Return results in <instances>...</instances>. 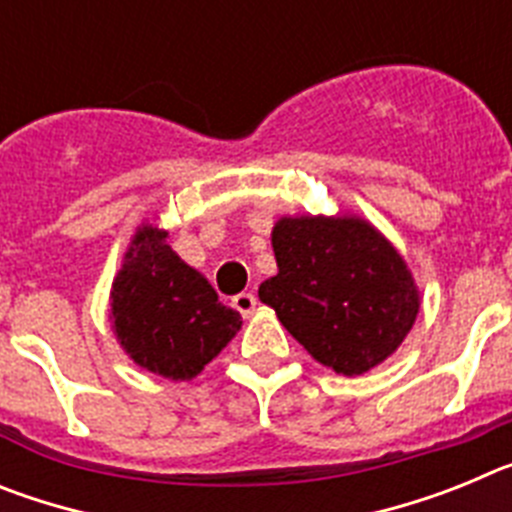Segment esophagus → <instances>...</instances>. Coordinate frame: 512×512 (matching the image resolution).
<instances>
[{
	"label": "esophagus",
	"mask_w": 512,
	"mask_h": 512,
	"mask_svg": "<svg viewBox=\"0 0 512 512\" xmlns=\"http://www.w3.org/2000/svg\"><path fill=\"white\" fill-rule=\"evenodd\" d=\"M233 307L241 312L243 318H248V315H253V310H256V295H251V292H241V295H235Z\"/></svg>",
	"instance_id": "1"
}]
</instances>
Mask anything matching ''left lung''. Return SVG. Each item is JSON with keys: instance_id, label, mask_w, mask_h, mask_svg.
I'll use <instances>...</instances> for the list:
<instances>
[{"instance_id": "8db88e82", "label": "left lung", "mask_w": 512, "mask_h": 512, "mask_svg": "<svg viewBox=\"0 0 512 512\" xmlns=\"http://www.w3.org/2000/svg\"><path fill=\"white\" fill-rule=\"evenodd\" d=\"M277 277L264 305L307 354L359 377L395 354L420 310V289L402 253L359 215H289L271 230Z\"/></svg>"}]
</instances>
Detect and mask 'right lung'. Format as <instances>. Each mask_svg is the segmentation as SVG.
I'll use <instances>...</instances> for the list:
<instances>
[{
  "mask_svg": "<svg viewBox=\"0 0 512 512\" xmlns=\"http://www.w3.org/2000/svg\"><path fill=\"white\" fill-rule=\"evenodd\" d=\"M169 230L140 223L110 289V323L133 364L171 382L202 374L241 330L233 307L166 243Z\"/></svg>",
  "mask_w": 512,
  "mask_h": 512,
  "instance_id": "1",
  "label": "right lung"
}]
</instances>
